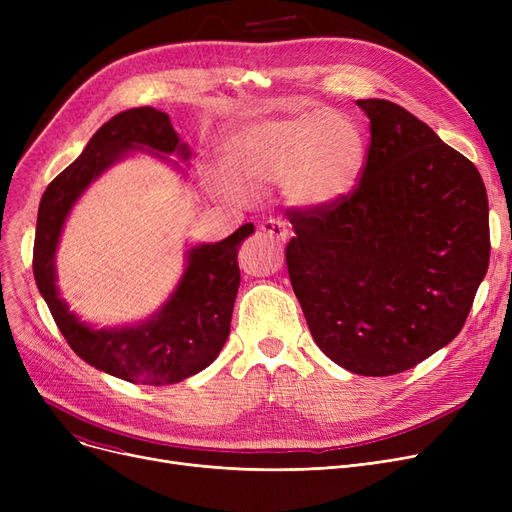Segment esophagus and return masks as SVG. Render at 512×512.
Returning a JSON list of instances; mask_svg holds the SVG:
<instances>
[{"label": "esophagus", "instance_id": "34e87169", "mask_svg": "<svg viewBox=\"0 0 512 512\" xmlns=\"http://www.w3.org/2000/svg\"><path fill=\"white\" fill-rule=\"evenodd\" d=\"M259 228H261V232H263L265 236L276 238V240H286L288 234H290L288 224L282 222V220H265Z\"/></svg>", "mask_w": 512, "mask_h": 512}]
</instances>
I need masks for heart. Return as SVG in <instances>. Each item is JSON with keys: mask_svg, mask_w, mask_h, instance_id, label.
<instances>
[{"mask_svg": "<svg viewBox=\"0 0 512 512\" xmlns=\"http://www.w3.org/2000/svg\"><path fill=\"white\" fill-rule=\"evenodd\" d=\"M365 164L361 128L328 110L245 122L228 134L222 149L230 182L255 188L278 180L284 199L301 209H324L351 197Z\"/></svg>", "mask_w": 512, "mask_h": 512, "instance_id": "1", "label": "heart"}]
</instances>
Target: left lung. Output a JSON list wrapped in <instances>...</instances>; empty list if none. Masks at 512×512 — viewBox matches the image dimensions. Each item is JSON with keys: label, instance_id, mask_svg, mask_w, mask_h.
I'll return each mask as SVG.
<instances>
[{"label": "left lung", "instance_id": "obj_1", "mask_svg": "<svg viewBox=\"0 0 512 512\" xmlns=\"http://www.w3.org/2000/svg\"><path fill=\"white\" fill-rule=\"evenodd\" d=\"M371 143L357 191L324 209H288L286 265L315 344L340 367L407 371L465 326L490 263L481 174L425 122L359 99Z\"/></svg>", "mask_w": 512, "mask_h": 512}]
</instances>
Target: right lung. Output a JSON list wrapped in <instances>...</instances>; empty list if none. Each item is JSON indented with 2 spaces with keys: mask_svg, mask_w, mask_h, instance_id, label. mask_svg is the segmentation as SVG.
<instances>
[{
  "mask_svg": "<svg viewBox=\"0 0 512 512\" xmlns=\"http://www.w3.org/2000/svg\"><path fill=\"white\" fill-rule=\"evenodd\" d=\"M132 151L191 157L166 112L134 107L107 120L76 161L49 182L41 197L33 249V274L41 297L72 351L99 371L132 384H176L209 367L230 334L232 309L240 286L238 247L255 232L240 226L220 242L186 251L184 274L155 315L134 326L101 328L80 321L60 297L56 251L66 218L87 186Z\"/></svg>",
  "mask_w": 512,
  "mask_h": 512,
  "instance_id": "1",
  "label": "right lung"
}]
</instances>
